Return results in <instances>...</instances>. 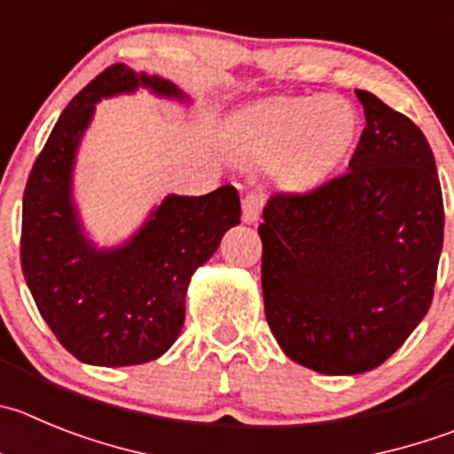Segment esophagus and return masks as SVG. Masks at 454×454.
Masks as SVG:
<instances>
[{"instance_id":"obj_1","label":"esophagus","mask_w":454,"mask_h":454,"mask_svg":"<svg viewBox=\"0 0 454 454\" xmlns=\"http://www.w3.org/2000/svg\"><path fill=\"white\" fill-rule=\"evenodd\" d=\"M262 207H264V194L248 192L247 197L241 199V219H244L247 223L257 222Z\"/></svg>"}]
</instances>
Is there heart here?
I'll return each mask as SVG.
<instances>
[{
    "label": "heart",
    "mask_w": 454,
    "mask_h": 454,
    "mask_svg": "<svg viewBox=\"0 0 454 454\" xmlns=\"http://www.w3.org/2000/svg\"><path fill=\"white\" fill-rule=\"evenodd\" d=\"M358 114L338 96L275 98L235 121L239 150L255 160L278 159L279 179L307 188L332 172L354 145Z\"/></svg>",
    "instance_id": "b5f03b06"
}]
</instances>
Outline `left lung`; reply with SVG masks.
I'll return each mask as SVG.
<instances>
[{
    "instance_id": "1",
    "label": "left lung",
    "mask_w": 454,
    "mask_h": 454,
    "mask_svg": "<svg viewBox=\"0 0 454 454\" xmlns=\"http://www.w3.org/2000/svg\"><path fill=\"white\" fill-rule=\"evenodd\" d=\"M365 129L345 175L264 207L266 323L291 361L329 376L370 372L417 329L443 247L437 163L423 131L356 89Z\"/></svg>"
}]
</instances>
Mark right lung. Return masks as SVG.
Here are the masks:
<instances>
[{
	"label": "right lung",
	"instance_id": "1",
	"mask_svg": "<svg viewBox=\"0 0 454 454\" xmlns=\"http://www.w3.org/2000/svg\"><path fill=\"white\" fill-rule=\"evenodd\" d=\"M138 87L188 100L169 80L107 67L67 105L24 190V278L55 338L89 365H141L175 345L190 278L241 217L237 190L222 185L203 197H165L122 247L96 248L84 237L71 199L80 138L100 98Z\"/></svg>",
	"mask_w": 454,
	"mask_h": 454
}]
</instances>
